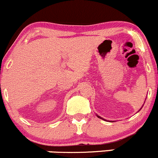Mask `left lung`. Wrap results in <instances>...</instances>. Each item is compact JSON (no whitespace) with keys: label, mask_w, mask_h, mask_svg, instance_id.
<instances>
[{"label":"left lung","mask_w":158,"mask_h":158,"mask_svg":"<svg viewBox=\"0 0 158 158\" xmlns=\"http://www.w3.org/2000/svg\"><path fill=\"white\" fill-rule=\"evenodd\" d=\"M96 115H97V117H98V118H101V119H103V120H105L104 118H101V117H100V116H98V114H96Z\"/></svg>","instance_id":"left-lung-1"}]
</instances>
